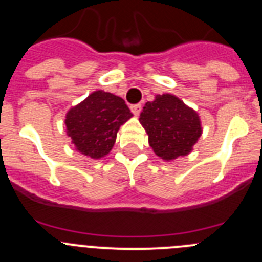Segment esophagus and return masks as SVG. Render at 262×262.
Returning <instances> with one entry per match:
<instances>
[{"label":"esophagus","instance_id":"34e87169","mask_svg":"<svg viewBox=\"0 0 262 262\" xmlns=\"http://www.w3.org/2000/svg\"><path fill=\"white\" fill-rule=\"evenodd\" d=\"M131 112H133L134 115H139L141 112V105L140 104H136L131 106Z\"/></svg>","mask_w":262,"mask_h":262}]
</instances>
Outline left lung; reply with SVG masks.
Instances as JSON below:
<instances>
[{
    "label": "left lung",
    "instance_id": "left-lung-1",
    "mask_svg": "<svg viewBox=\"0 0 262 262\" xmlns=\"http://www.w3.org/2000/svg\"><path fill=\"white\" fill-rule=\"evenodd\" d=\"M139 121L153 152L166 161L188 155L203 131L198 113L167 93L147 102Z\"/></svg>",
    "mask_w": 262,
    "mask_h": 262
}]
</instances>
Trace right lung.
Instances as JSON below:
<instances>
[{"label":"right lung","instance_id":"add662e5","mask_svg":"<svg viewBox=\"0 0 262 262\" xmlns=\"http://www.w3.org/2000/svg\"><path fill=\"white\" fill-rule=\"evenodd\" d=\"M131 117L123 98L96 91L69 110L64 123L76 150L98 160L112 150L119 127Z\"/></svg>","mask_w":262,"mask_h":262}]
</instances>
